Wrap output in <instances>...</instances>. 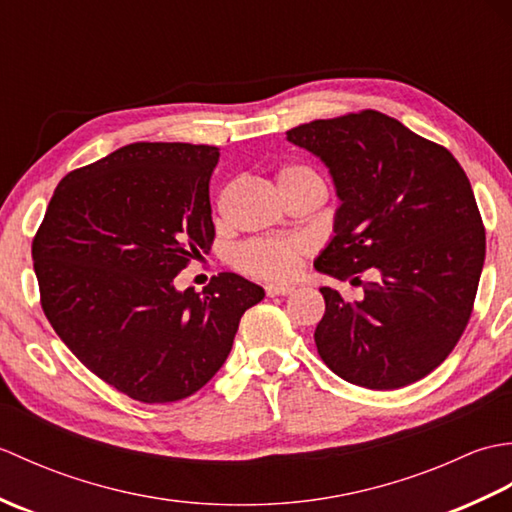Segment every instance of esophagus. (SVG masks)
<instances>
[{"label": "esophagus", "mask_w": 512, "mask_h": 512, "mask_svg": "<svg viewBox=\"0 0 512 512\" xmlns=\"http://www.w3.org/2000/svg\"><path fill=\"white\" fill-rule=\"evenodd\" d=\"M295 292V286H288V284H268L266 286V295L268 297H286Z\"/></svg>", "instance_id": "esophagus-1"}]
</instances>
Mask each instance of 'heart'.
Instances as JSON below:
<instances>
[{
	"label": "heart",
	"mask_w": 512,
	"mask_h": 512,
	"mask_svg": "<svg viewBox=\"0 0 512 512\" xmlns=\"http://www.w3.org/2000/svg\"><path fill=\"white\" fill-rule=\"evenodd\" d=\"M297 180H319L308 167L290 165L277 173L279 187ZM310 248L303 237H259L237 246L233 262L239 270L262 279H288L297 273L299 259Z\"/></svg>",
	"instance_id": "obj_1"
}]
</instances>
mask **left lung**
I'll list each match as a JSON object with an SVG mask.
<instances>
[{"label": "left lung", "instance_id": "obj_1", "mask_svg": "<svg viewBox=\"0 0 512 512\" xmlns=\"http://www.w3.org/2000/svg\"><path fill=\"white\" fill-rule=\"evenodd\" d=\"M286 136L323 160L341 200L314 268L363 286L354 303L321 288L319 356L367 389L416 383L451 354L473 312L486 233L469 178L449 149L376 110ZM363 272L373 279L361 282Z\"/></svg>", "mask_w": 512, "mask_h": 512}]
</instances>
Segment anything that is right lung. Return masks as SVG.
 <instances>
[{"instance_id":"obj_1","label":"right lung","mask_w":512,"mask_h":512,"mask_svg":"<svg viewBox=\"0 0 512 512\" xmlns=\"http://www.w3.org/2000/svg\"><path fill=\"white\" fill-rule=\"evenodd\" d=\"M220 149L134 143L70 171L32 239L41 308L79 361L156 405L202 389L264 288L220 273L202 292L173 279L209 253Z\"/></svg>"}]
</instances>
